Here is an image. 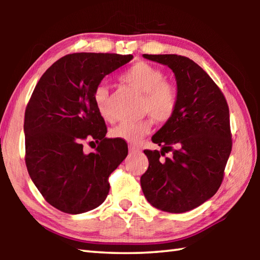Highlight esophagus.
<instances>
[{"mask_svg":"<svg viewBox=\"0 0 260 260\" xmlns=\"http://www.w3.org/2000/svg\"><path fill=\"white\" fill-rule=\"evenodd\" d=\"M129 152H138L140 151V148L138 144H129Z\"/></svg>","mask_w":260,"mask_h":260,"instance_id":"obj_1","label":"esophagus"}]
</instances>
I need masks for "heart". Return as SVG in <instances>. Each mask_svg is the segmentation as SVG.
<instances>
[{
	"instance_id": "obj_1",
	"label": "heart",
	"mask_w": 260,
	"mask_h": 260,
	"mask_svg": "<svg viewBox=\"0 0 260 260\" xmlns=\"http://www.w3.org/2000/svg\"><path fill=\"white\" fill-rule=\"evenodd\" d=\"M120 79L143 94L142 111L150 113L153 120L165 124L172 119L179 104V88L175 83L164 80V72L147 61H136L121 74ZM93 99L101 117L105 120H111L108 88L99 86L94 91ZM151 124L152 121L149 118L138 121H124L112 128L111 135L127 142H136L148 134Z\"/></svg>"
}]
</instances>
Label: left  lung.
Instances as JSON below:
<instances>
[{"label":"left lung","mask_w":260,"mask_h":260,"mask_svg":"<svg viewBox=\"0 0 260 260\" xmlns=\"http://www.w3.org/2000/svg\"><path fill=\"white\" fill-rule=\"evenodd\" d=\"M143 57L172 70L179 104L172 119L152 136L161 150H144L149 167L141 187L155 208L187 212L210 200L222 182L233 144L230 109L220 88L188 57ZM169 152L171 157H166Z\"/></svg>","instance_id":"8db88e82"}]
</instances>
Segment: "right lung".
Returning a JSON list of instances; mask_svg holds the SVG:
<instances>
[{
    "label": "right lung",
    "instance_id": "1",
    "mask_svg": "<svg viewBox=\"0 0 260 260\" xmlns=\"http://www.w3.org/2000/svg\"><path fill=\"white\" fill-rule=\"evenodd\" d=\"M132 55L77 52L61 57L43 73L25 110V162L48 203L79 214L107 199L109 177L125 159L124 140L108 139L107 125L94 103L102 79ZM98 143L83 152V141ZM90 143V142H89Z\"/></svg>",
    "mask_w": 260,
    "mask_h": 260
}]
</instances>
